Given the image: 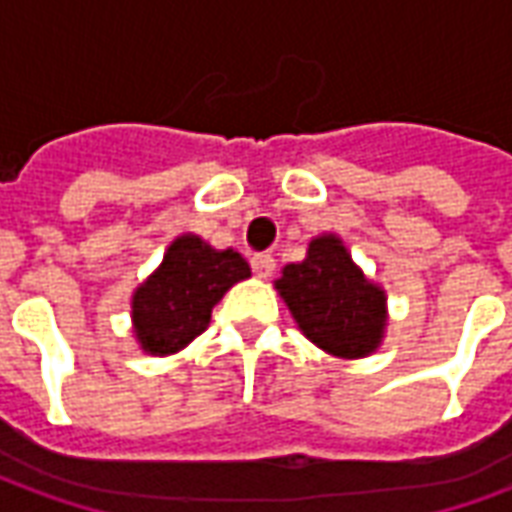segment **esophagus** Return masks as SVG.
Segmentation results:
<instances>
[{
  "label": "esophagus",
  "mask_w": 512,
  "mask_h": 512,
  "mask_svg": "<svg viewBox=\"0 0 512 512\" xmlns=\"http://www.w3.org/2000/svg\"><path fill=\"white\" fill-rule=\"evenodd\" d=\"M252 268H255V274L260 279H268L274 274V268H277V260L268 255V252H260V255L252 257Z\"/></svg>",
  "instance_id": "obj_1"
}]
</instances>
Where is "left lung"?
<instances>
[{"instance_id":"1","label":"left lung","mask_w":512,"mask_h":512,"mask_svg":"<svg viewBox=\"0 0 512 512\" xmlns=\"http://www.w3.org/2000/svg\"><path fill=\"white\" fill-rule=\"evenodd\" d=\"M304 337L340 359L376 351L386 329V293L362 274L345 244L326 233L274 282Z\"/></svg>"}]
</instances>
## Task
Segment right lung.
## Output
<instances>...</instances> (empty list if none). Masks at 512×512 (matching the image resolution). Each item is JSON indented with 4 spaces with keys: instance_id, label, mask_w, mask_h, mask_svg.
<instances>
[{
    "instance_id": "right-lung-1",
    "label": "right lung",
    "mask_w": 512,
    "mask_h": 512,
    "mask_svg": "<svg viewBox=\"0 0 512 512\" xmlns=\"http://www.w3.org/2000/svg\"><path fill=\"white\" fill-rule=\"evenodd\" d=\"M252 268L235 249H213L200 235H180L161 266L134 290L131 321L145 354L169 356L200 337L213 307Z\"/></svg>"
}]
</instances>
